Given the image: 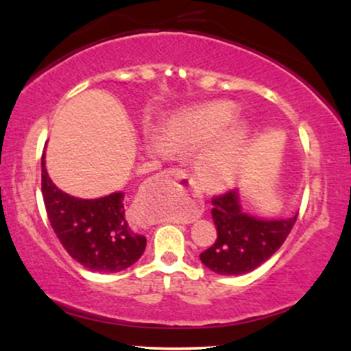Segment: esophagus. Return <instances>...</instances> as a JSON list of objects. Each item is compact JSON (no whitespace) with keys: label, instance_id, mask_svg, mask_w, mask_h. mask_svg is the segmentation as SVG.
Returning a JSON list of instances; mask_svg holds the SVG:
<instances>
[{"label":"esophagus","instance_id":"34e87169","mask_svg":"<svg viewBox=\"0 0 351 351\" xmlns=\"http://www.w3.org/2000/svg\"><path fill=\"white\" fill-rule=\"evenodd\" d=\"M165 176L175 181V184L183 189L184 193L189 196H196L198 195V189H196V181L191 175L183 168H170V170L165 171Z\"/></svg>","mask_w":351,"mask_h":351}]
</instances>
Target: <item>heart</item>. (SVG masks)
<instances>
[{
    "label": "heart",
    "mask_w": 351,
    "mask_h": 351,
    "mask_svg": "<svg viewBox=\"0 0 351 351\" xmlns=\"http://www.w3.org/2000/svg\"><path fill=\"white\" fill-rule=\"evenodd\" d=\"M236 115V106L228 100L183 110L160 130L152 150L195 155L204 149L196 163L201 183L209 189L226 188L239 175L251 138L247 123L234 122Z\"/></svg>",
    "instance_id": "b5f03b06"
}]
</instances>
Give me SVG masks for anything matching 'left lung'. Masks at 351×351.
<instances>
[{
    "label": "left lung",
    "mask_w": 351,
    "mask_h": 351,
    "mask_svg": "<svg viewBox=\"0 0 351 351\" xmlns=\"http://www.w3.org/2000/svg\"><path fill=\"white\" fill-rule=\"evenodd\" d=\"M213 221L217 237L199 254L201 263L224 276L247 274L265 263L291 234L297 216L291 219L263 221L241 211L236 189L213 196Z\"/></svg>",
    "instance_id": "left-lung-1"
}]
</instances>
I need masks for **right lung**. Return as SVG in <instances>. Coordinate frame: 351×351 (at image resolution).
I'll return each instance as SVG.
<instances>
[{"label": "right lung", "mask_w": 351, "mask_h": 351, "mask_svg": "<svg viewBox=\"0 0 351 351\" xmlns=\"http://www.w3.org/2000/svg\"><path fill=\"white\" fill-rule=\"evenodd\" d=\"M44 206L56 236L72 259L95 272H120L140 259L147 239L125 219L123 193L80 199L52 183L41 158Z\"/></svg>", "instance_id": "add662e5"}]
</instances>
